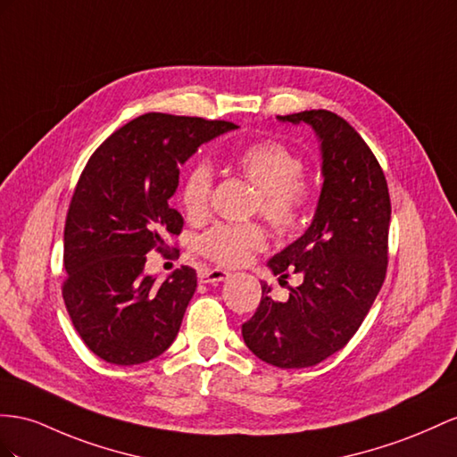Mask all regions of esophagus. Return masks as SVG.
I'll return each instance as SVG.
<instances>
[{
	"label": "esophagus",
	"instance_id": "obj_1",
	"mask_svg": "<svg viewBox=\"0 0 457 457\" xmlns=\"http://www.w3.org/2000/svg\"><path fill=\"white\" fill-rule=\"evenodd\" d=\"M228 276H229V272L214 268V270H201L198 279H201V284H218V282H224Z\"/></svg>",
	"mask_w": 457,
	"mask_h": 457
}]
</instances>
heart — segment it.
I'll use <instances>...</instances> for the list:
<instances>
[{"label": "heart", "mask_w": 457, "mask_h": 457, "mask_svg": "<svg viewBox=\"0 0 457 457\" xmlns=\"http://www.w3.org/2000/svg\"><path fill=\"white\" fill-rule=\"evenodd\" d=\"M236 168L256 191V208L278 229L291 231L301 226L311 206V191L303 183V162L282 143L259 140L233 156ZM212 171L206 163H195L181 187V203L189 218L208 212ZM266 245V231L259 224H218L198 239V249L210 261L236 266Z\"/></svg>", "instance_id": "b5f03b06"}]
</instances>
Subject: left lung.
Returning a JSON list of instances; mask_svg holds the SVG:
<instances>
[{
  "mask_svg": "<svg viewBox=\"0 0 457 457\" xmlns=\"http://www.w3.org/2000/svg\"><path fill=\"white\" fill-rule=\"evenodd\" d=\"M276 120L312 129L324 183L311 226L268 261L279 282L294 272L301 286L274 301L261 282V305L241 334L268 365L303 369L340 351L365 320L386 276L392 206L380 163L340 115L311 110Z\"/></svg>",
  "mask_w": 457,
  "mask_h": 457,
  "instance_id": "8db88e82",
  "label": "left lung"
}]
</instances>
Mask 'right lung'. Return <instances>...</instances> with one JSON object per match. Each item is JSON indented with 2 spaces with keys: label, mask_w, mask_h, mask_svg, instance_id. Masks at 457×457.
<instances>
[{
  "label": "right lung",
  "mask_w": 457,
  "mask_h": 457,
  "mask_svg": "<svg viewBox=\"0 0 457 457\" xmlns=\"http://www.w3.org/2000/svg\"><path fill=\"white\" fill-rule=\"evenodd\" d=\"M233 129L145 113L104 140L80 173L63 233V299L79 336L106 362L140 365L178 336L196 272L181 266L156 282L145 274L146 254L181 233L183 218L170 206L179 166Z\"/></svg>",
  "instance_id": "1"
}]
</instances>
